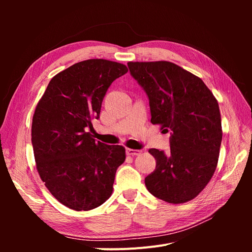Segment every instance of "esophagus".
Returning a JSON list of instances; mask_svg holds the SVG:
<instances>
[{
	"label": "esophagus",
	"instance_id": "obj_1",
	"mask_svg": "<svg viewBox=\"0 0 252 252\" xmlns=\"http://www.w3.org/2000/svg\"><path fill=\"white\" fill-rule=\"evenodd\" d=\"M126 154H127L128 156H139V155L142 154V150L127 148V149H126Z\"/></svg>",
	"mask_w": 252,
	"mask_h": 252
}]
</instances>
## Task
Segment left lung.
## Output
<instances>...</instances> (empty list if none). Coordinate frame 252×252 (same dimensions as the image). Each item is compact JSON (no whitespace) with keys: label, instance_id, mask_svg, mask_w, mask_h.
Masks as SVG:
<instances>
[{"label":"left lung","instance_id":"1","mask_svg":"<svg viewBox=\"0 0 252 252\" xmlns=\"http://www.w3.org/2000/svg\"><path fill=\"white\" fill-rule=\"evenodd\" d=\"M127 65L148 96L151 123L170 131L167 154L149 149L157 166L145 178V185L167 203L192 200L208 184L218 165L223 133L217 98L200 78L173 63Z\"/></svg>","mask_w":252,"mask_h":252}]
</instances>
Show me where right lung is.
<instances>
[{"instance_id": "add662e5", "label": "right lung", "mask_w": 252, "mask_h": 252, "mask_svg": "<svg viewBox=\"0 0 252 252\" xmlns=\"http://www.w3.org/2000/svg\"><path fill=\"white\" fill-rule=\"evenodd\" d=\"M128 71L102 59L83 61L55 75L37 103L32 142L42 181L66 207L87 211L109 199L125 148L93 139L88 129L100 118L114 80Z\"/></svg>"}]
</instances>
